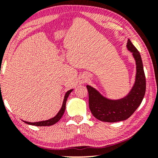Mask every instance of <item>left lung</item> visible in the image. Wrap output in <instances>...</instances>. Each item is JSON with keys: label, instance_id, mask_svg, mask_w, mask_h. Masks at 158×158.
<instances>
[{"label": "left lung", "instance_id": "obj_1", "mask_svg": "<svg viewBox=\"0 0 158 158\" xmlns=\"http://www.w3.org/2000/svg\"><path fill=\"white\" fill-rule=\"evenodd\" d=\"M127 47L132 53L136 62L135 83L127 96L122 98L111 99L103 96L92 86L86 85L90 111L95 118L101 122H117L127 119L143 100L146 90V79L141 55L129 39Z\"/></svg>", "mask_w": 158, "mask_h": 158}]
</instances>
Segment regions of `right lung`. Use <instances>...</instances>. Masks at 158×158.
I'll return each instance as SVG.
<instances>
[{
    "label": "right lung",
    "mask_w": 158,
    "mask_h": 158,
    "mask_svg": "<svg viewBox=\"0 0 158 158\" xmlns=\"http://www.w3.org/2000/svg\"><path fill=\"white\" fill-rule=\"evenodd\" d=\"M73 89H71L70 90H68V91H67L65 95H64L63 103H62L61 109H60L59 112L57 114V115H56L55 116H54L53 118H49V119H48V120L41 121V122H26V121H23V122H24L26 124H28L29 125H34V126H36V127L52 126V125L56 124L58 121H60V118H62V116H63V114L64 113V110H65L67 99H68L69 95H70V94L73 91Z\"/></svg>",
    "instance_id": "1"
}]
</instances>
